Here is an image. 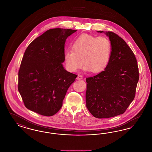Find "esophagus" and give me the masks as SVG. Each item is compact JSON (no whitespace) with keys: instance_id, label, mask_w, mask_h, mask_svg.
<instances>
[{"instance_id":"1","label":"esophagus","mask_w":152,"mask_h":152,"mask_svg":"<svg viewBox=\"0 0 152 152\" xmlns=\"http://www.w3.org/2000/svg\"><path fill=\"white\" fill-rule=\"evenodd\" d=\"M83 78V76L81 75H78L77 77V80H81Z\"/></svg>"}]
</instances>
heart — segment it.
I'll use <instances>...</instances> for the list:
<instances>
[{
	"mask_svg": "<svg viewBox=\"0 0 152 152\" xmlns=\"http://www.w3.org/2000/svg\"><path fill=\"white\" fill-rule=\"evenodd\" d=\"M72 49L66 50L64 54L66 68L69 72H76L84 62V71L99 73L109 63L112 46L105 37L81 34L74 41Z\"/></svg>",
	"mask_w": 152,
	"mask_h": 152,
	"instance_id": "obj_1",
	"label": "heart"
}]
</instances>
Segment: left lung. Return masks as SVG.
I'll return each instance as SVG.
<instances>
[{"mask_svg": "<svg viewBox=\"0 0 152 152\" xmlns=\"http://www.w3.org/2000/svg\"><path fill=\"white\" fill-rule=\"evenodd\" d=\"M104 33L111 43L109 63L103 71L86 79V107L97 118L123 114L135 96L139 68L133 51L112 31Z\"/></svg>", "mask_w": 152, "mask_h": 152, "instance_id": "obj_1", "label": "left lung"}]
</instances>
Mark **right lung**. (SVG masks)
I'll return each instance as SVG.
<instances>
[{"label":"right lung","instance_id":"1","mask_svg":"<svg viewBox=\"0 0 152 152\" xmlns=\"http://www.w3.org/2000/svg\"><path fill=\"white\" fill-rule=\"evenodd\" d=\"M76 31L49 29L26 49L18 71V90L28 109L47 116L61 109L68 89L77 76L62 64L66 41Z\"/></svg>","mask_w":152,"mask_h":152}]
</instances>
